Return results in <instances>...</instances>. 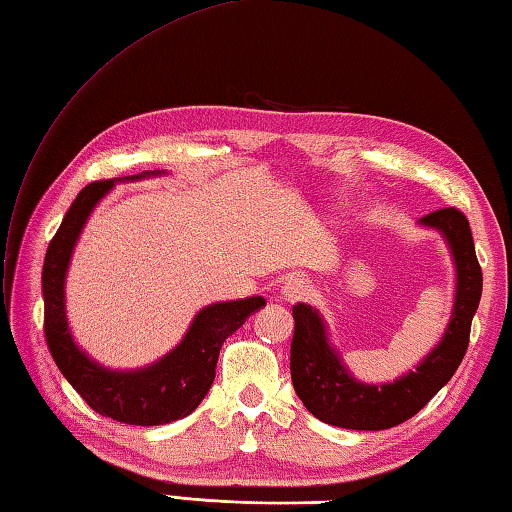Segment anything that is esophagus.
I'll list each match as a JSON object with an SVG mask.
<instances>
[{
    "instance_id": "1",
    "label": "esophagus",
    "mask_w": 512,
    "mask_h": 512,
    "mask_svg": "<svg viewBox=\"0 0 512 512\" xmlns=\"http://www.w3.org/2000/svg\"><path fill=\"white\" fill-rule=\"evenodd\" d=\"M282 300L287 302H298V300H304L306 295L311 293V287L309 282H306L304 278H289L285 285H282Z\"/></svg>"
}]
</instances>
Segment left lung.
Returning <instances> with one entry per match:
<instances>
[{
	"mask_svg": "<svg viewBox=\"0 0 512 512\" xmlns=\"http://www.w3.org/2000/svg\"><path fill=\"white\" fill-rule=\"evenodd\" d=\"M438 230L456 263V300L440 344L418 363L416 370L392 383L370 385L357 381L328 342L322 315L313 306H293L291 381L306 410L322 423L379 431L405 423L438 394L458 370L469 348L471 322L482 298V269L475 256L471 227L456 208H442L420 219Z\"/></svg>",
	"mask_w": 512,
	"mask_h": 512,
	"instance_id": "8db88e82",
	"label": "left lung"
}]
</instances>
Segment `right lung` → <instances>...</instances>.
<instances>
[{"label":"right lung","instance_id":"add662e5","mask_svg":"<svg viewBox=\"0 0 512 512\" xmlns=\"http://www.w3.org/2000/svg\"><path fill=\"white\" fill-rule=\"evenodd\" d=\"M162 175L142 173L127 181ZM116 179L85 186L63 217L43 260V331L52 359L72 388L94 412L127 425H166L197 410L208 394L217 370L219 352L227 337L238 331L252 313L265 306V298L217 302L201 309L186 337L160 361L140 370H109L89 359L76 346L65 315V274L85 221L96 203L107 195Z\"/></svg>","mask_w":512,"mask_h":512}]
</instances>
